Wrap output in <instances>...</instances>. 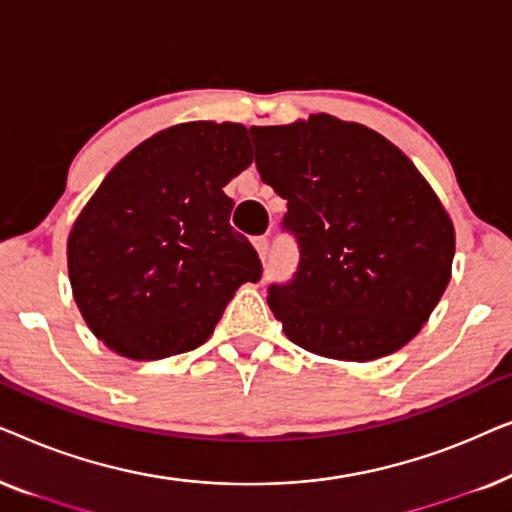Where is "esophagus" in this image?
I'll list each match as a JSON object with an SVG mask.
<instances>
[{
	"mask_svg": "<svg viewBox=\"0 0 512 512\" xmlns=\"http://www.w3.org/2000/svg\"><path fill=\"white\" fill-rule=\"evenodd\" d=\"M254 247L258 251V256H261V261L263 263L268 261V254H270V240H268V237H256Z\"/></svg>",
	"mask_w": 512,
	"mask_h": 512,
	"instance_id": "1",
	"label": "esophagus"
}]
</instances>
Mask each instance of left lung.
<instances>
[{
	"mask_svg": "<svg viewBox=\"0 0 512 512\" xmlns=\"http://www.w3.org/2000/svg\"><path fill=\"white\" fill-rule=\"evenodd\" d=\"M249 132L300 251L289 282L268 289L286 338L342 361L401 349L450 282L454 228L436 193L403 151L359 123L317 114Z\"/></svg>",
	"mask_w": 512,
	"mask_h": 512,
	"instance_id": "1",
	"label": "left lung"
}]
</instances>
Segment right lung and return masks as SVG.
Here are the masks:
<instances>
[{
	"mask_svg": "<svg viewBox=\"0 0 512 512\" xmlns=\"http://www.w3.org/2000/svg\"><path fill=\"white\" fill-rule=\"evenodd\" d=\"M251 160L244 125L198 121L149 137L107 174L67 242L74 300L104 345L139 361L191 352L261 279L223 193Z\"/></svg>",
	"mask_w": 512,
	"mask_h": 512,
	"instance_id": "add662e5",
	"label": "right lung"
}]
</instances>
